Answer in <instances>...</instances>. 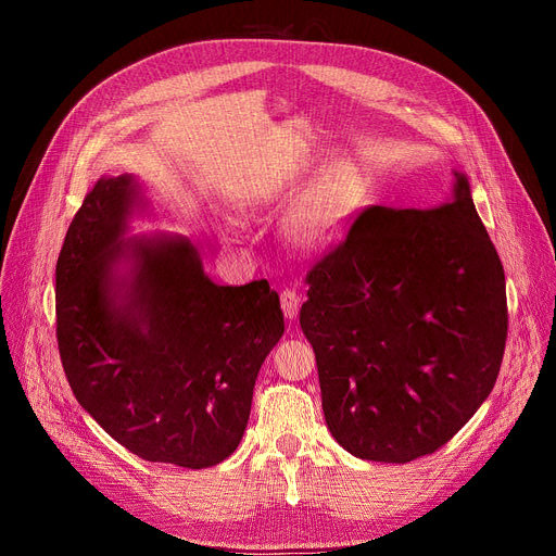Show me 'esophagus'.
Masks as SVG:
<instances>
[{"label":"esophagus","mask_w":556,"mask_h":556,"mask_svg":"<svg viewBox=\"0 0 556 556\" xmlns=\"http://www.w3.org/2000/svg\"><path fill=\"white\" fill-rule=\"evenodd\" d=\"M281 309H283V316L286 318H295L298 316V309H300V298H298V293L295 291H289L286 289L283 293H281Z\"/></svg>","instance_id":"esophagus-1"}]
</instances>
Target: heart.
<instances>
[{
  "label": "heart",
  "mask_w": 556,
  "mask_h": 556,
  "mask_svg": "<svg viewBox=\"0 0 556 556\" xmlns=\"http://www.w3.org/2000/svg\"><path fill=\"white\" fill-rule=\"evenodd\" d=\"M367 193V177L353 166L332 170L291 219V238L304 249H328L342 240L344 230ZM261 201H270L263 195ZM236 230V224H228Z\"/></svg>",
  "instance_id": "obj_1"
}]
</instances>
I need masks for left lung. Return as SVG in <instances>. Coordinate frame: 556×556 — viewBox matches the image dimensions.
Listing matches in <instances>:
<instances>
[{
    "label": "left lung",
    "mask_w": 556,
    "mask_h": 556,
    "mask_svg": "<svg viewBox=\"0 0 556 556\" xmlns=\"http://www.w3.org/2000/svg\"><path fill=\"white\" fill-rule=\"evenodd\" d=\"M307 283L300 328L330 434L351 455L434 453L488 400L508 334L506 277L464 173L439 207H367Z\"/></svg>",
    "instance_id": "obj_1"
}]
</instances>
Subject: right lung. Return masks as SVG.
<instances>
[{"mask_svg": "<svg viewBox=\"0 0 556 556\" xmlns=\"http://www.w3.org/2000/svg\"><path fill=\"white\" fill-rule=\"evenodd\" d=\"M148 199L101 180L71 222L55 270L58 344L78 404L134 455L207 469L236 453L256 376L283 334L265 279L219 286L185 236L127 238Z\"/></svg>", "mask_w": 556, "mask_h": 556, "instance_id": "add662e5", "label": "right lung"}]
</instances>
